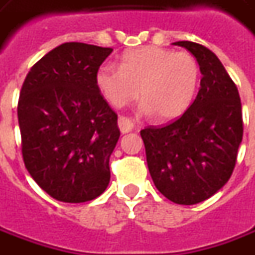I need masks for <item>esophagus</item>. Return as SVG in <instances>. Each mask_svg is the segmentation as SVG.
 <instances>
[{
    "mask_svg": "<svg viewBox=\"0 0 255 255\" xmlns=\"http://www.w3.org/2000/svg\"><path fill=\"white\" fill-rule=\"evenodd\" d=\"M118 125H119V129H121L122 133H129V131L133 130V128H134V124H133L131 121H129L128 118H124V116L119 118Z\"/></svg>",
    "mask_w": 255,
    "mask_h": 255,
    "instance_id": "1",
    "label": "esophagus"
}]
</instances>
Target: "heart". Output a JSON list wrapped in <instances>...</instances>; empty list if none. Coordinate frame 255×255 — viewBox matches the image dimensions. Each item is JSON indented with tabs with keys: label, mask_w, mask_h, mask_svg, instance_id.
Instances as JSON below:
<instances>
[{
	"label": "heart",
	"mask_w": 255,
	"mask_h": 255,
	"mask_svg": "<svg viewBox=\"0 0 255 255\" xmlns=\"http://www.w3.org/2000/svg\"><path fill=\"white\" fill-rule=\"evenodd\" d=\"M95 81L112 107H126L139 97L140 90L146 114L172 121L184 115L194 102L201 66L191 53L147 46L125 53L119 67L104 63Z\"/></svg>",
	"instance_id": "b5f03b06"
}]
</instances>
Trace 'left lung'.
Segmentation results:
<instances>
[{"label": "left lung", "instance_id": "8db88e82", "mask_svg": "<svg viewBox=\"0 0 255 255\" xmlns=\"http://www.w3.org/2000/svg\"><path fill=\"white\" fill-rule=\"evenodd\" d=\"M201 66V88L175 122L140 131L155 188L178 205H195L215 195L235 170L243 139V115L237 87L208 47L175 42Z\"/></svg>", "mask_w": 255, "mask_h": 255}]
</instances>
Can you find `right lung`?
<instances>
[{
    "instance_id": "right-lung-1",
    "label": "right lung",
    "mask_w": 255,
    "mask_h": 255,
    "mask_svg": "<svg viewBox=\"0 0 255 255\" xmlns=\"http://www.w3.org/2000/svg\"><path fill=\"white\" fill-rule=\"evenodd\" d=\"M111 47L68 42L30 68L18 102L22 155L36 184L60 202L92 201L107 189L121 131L95 81Z\"/></svg>"
}]
</instances>
